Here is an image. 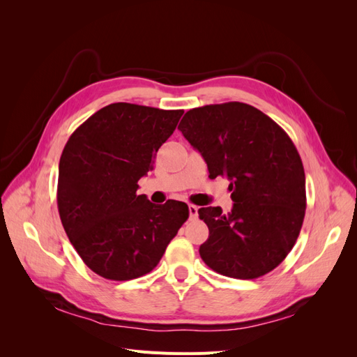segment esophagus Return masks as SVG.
<instances>
[{"label":"esophagus","mask_w":357,"mask_h":357,"mask_svg":"<svg viewBox=\"0 0 357 357\" xmlns=\"http://www.w3.org/2000/svg\"><path fill=\"white\" fill-rule=\"evenodd\" d=\"M189 218H190V220L198 218V207H197V205L189 204Z\"/></svg>","instance_id":"obj_1"}]
</instances>
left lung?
<instances>
[{"mask_svg":"<svg viewBox=\"0 0 357 357\" xmlns=\"http://www.w3.org/2000/svg\"><path fill=\"white\" fill-rule=\"evenodd\" d=\"M178 129L207 162L210 178L226 177L234 207H202L208 240L202 261L226 277L252 280L273 271L294 248L304 222L305 172L290 137L244 102L198 107Z\"/></svg>","mask_w":357,"mask_h":357,"instance_id":"8db88e82","label":"left lung"}]
</instances>
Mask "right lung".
<instances>
[{
	"label": "right lung",
	"instance_id": "obj_1",
	"mask_svg": "<svg viewBox=\"0 0 357 357\" xmlns=\"http://www.w3.org/2000/svg\"><path fill=\"white\" fill-rule=\"evenodd\" d=\"M183 110L114 102L83 122L62 150L58 210L82 261L107 280L138 278L159 264L189 218L188 204L137 195Z\"/></svg>",
	"mask_w": 357,
	"mask_h": 357
}]
</instances>
